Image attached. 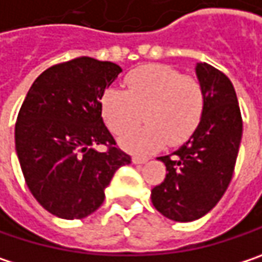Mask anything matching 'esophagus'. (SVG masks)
<instances>
[{
	"instance_id": "34e87169",
	"label": "esophagus",
	"mask_w": 262,
	"mask_h": 262,
	"mask_svg": "<svg viewBox=\"0 0 262 262\" xmlns=\"http://www.w3.org/2000/svg\"><path fill=\"white\" fill-rule=\"evenodd\" d=\"M147 162V158H140V157H133V164H137V165H141V164H146Z\"/></svg>"
}]
</instances>
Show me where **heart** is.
Wrapping results in <instances>:
<instances>
[{
    "instance_id": "obj_1",
    "label": "heart",
    "mask_w": 262,
    "mask_h": 262,
    "mask_svg": "<svg viewBox=\"0 0 262 262\" xmlns=\"http://www.w3.org/2000/svg\"><path fill=\"white\" fill-rule=\"evenodd\" d=\"M128 91L107 88L101 97V113L107 126L119 134L146 116V125L119 137L123 150L136 155L157 152L167 141L171 146L189 139L204 112L200 82L164 64L136 68L126 76Z\"/></svg>"
}]
</instances>
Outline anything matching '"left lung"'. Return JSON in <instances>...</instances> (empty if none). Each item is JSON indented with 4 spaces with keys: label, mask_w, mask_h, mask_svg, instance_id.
Listing matches in <instances>:
<instances>
[{
    "label": "left lung",
    "mask_w": 262,
    "mask_h": 262,
    "mask_svg": "<svg viewBox=\"0 0 262 262\" xmlns=\"http://www.w3.org/2000/svg\"><path fill=\"white\" fill-rule=\"evenodd\" d=\"M204 92L203 118L178 150L159 157L167 167L164 182L152 189V204L176 222L209 213L225 194L242 141V115L230 79L206 62L195 66Z\"/></svg>",
    "instance_id": "1"
}]
</instances>
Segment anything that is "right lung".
I'll list each match as a JSON object with an SVG mask.
<instances>
[{"label":"right lung","mask_w":262,"mask_h":262,"mask_svg":"<svg viewBox=\"0 0 262 262\" xmlns=\"http://www.w3.org/2000/svg\"><path fill=\"white\" fill-rule=\"evenodd\" d=\"M121 73L113 62L82 56L47 68L29 88L14 128L16 154L31 194L52 215L94 213L115 171L131 164L115 147L100 103ZM100 144L111 149L100 152Z\"/></svg>","instance_id":"obj_1"}]
</instances>
